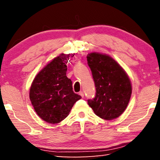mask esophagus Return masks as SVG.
I'll return each instance as SVG.
<instances>
[{
	"label": "esophagus",
	"mask_w": 160,
	"mask_h": 160,
	"mask_svg": "<svg viewBox=\"0 0 160 160\" xmlns=\"http://www.w3.org/2000/svg\"><path fill=\"white\" fill-rule=\"evenodd\" d=\"M79 94H80V95L81 97H82V98H83V97H84V96H85V94H84V92H83L82 91H80V92H79Z\"/></svg>",
	"instance_id": "esophagus-1"
}]
</instances>
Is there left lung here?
<instances>
[{
	"label": "left lung",
	"instance_id": "1",
	"mask_svg": "<svg viewBox=\"0 0 160 160\" xmlns=\"http://www.w3.org/2000/svg\"><path fill=\"white\" fill-rule=\"evenodd\" d=\"M96 88L95 96L88 103L94 113L105 120L122 114L131 98L129 78L119 64L109 56L91 53L87 56Z\"/></svg>",
	"mask_w": 160,
	"mask_h": 160
}]
</instances>
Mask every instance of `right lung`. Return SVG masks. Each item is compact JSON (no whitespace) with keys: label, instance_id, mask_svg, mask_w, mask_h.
<instances>
[{"label":"right lung","instance_id":"right-lung-1","mask_svg":"<svg viewBox=\"0 0 160 160\" xmlns=\"http://www.w3.org/2000/svg\"><path fill=\"white\" fill-rule=\"evenodd\" d=\"M73 56L74 54H61L45 66L32 82L29 90L32 104L38 116L47 123L61 122L81 99L72 91V81L66 76V63Z\"/></svg>","mask_w":160,"mask_h":160}]
</instances>
